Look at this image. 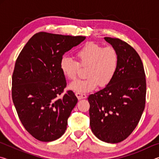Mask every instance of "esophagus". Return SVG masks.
<instances>
[{"label":"esophagus","instance_id":"obj_1","mask_svg":"<svg viewBox=\"0 0 159 159\" xmlns=\"http://www.w3.org/2000/svg\"><path fill=\"white\" fill-rule=\"evenodd\" d=\"M76 95L79 99H84L87 98V95H85V93H82L80 92H76Z\"/></svg>","mask_w":159,"mask_h":159}]
</instances>
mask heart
Here are the masks:
<instances>
[{
	"mask_svg": "<svg viewBox=\"0 0 159 159\" xmlns=\"http://www.w3.org/2000/svg\"><path fill=\"white\" fill-rule=\"evenodd\" d=\"M76 61L64 56L60 62V68L64 76L69 80H76L80 67L86 68L83 80H77L70 85V88L80 93L92 91L99 85L107 87L112 82L116 74L119 56L113 47H103L93 42L86 43L74 54Z\"/></svg>",
	"mask_w": 159,
	"mask_h": 159,
	"instance_id": "obj_1",
	"label": "heart"
}]
</instances>
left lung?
<instances>
[{
	"instance_id": "obj_1",
	"label": "left lung",
	"mask_w": 159,
	"mask_h": 159,
	"mask_svg": "<svg viewBox=\"0 0 159 159\" xmlns=\"http://www.w3.org/2000/svg\"><path fill=\"white\" fill-rule=\"evenodd\" d=\"M117 50L119 62L109 85L88 97L90 125L95 135L108 143L124 140L138 125L146 102V78L141 58L128 43L104 37Z\"/></svg>"
}]
</instances>
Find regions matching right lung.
<instances>
[{
    "instance_id": "right-lung-1",
    "label": "right lung",
    "mask_w": 159,
    "mask_h": 159,
    "mask_svg": "<svg viewBox=\"0 0 159 159\" xmlns=\"http://www.w3.org/2000/svg\"><path fill=\"white\" fill-rule=\"evenodd\" d=\"M85 37L39 32L20 53L12 77V98L24 127L42 142L57 139L66 130L67 120L78 102L67 90L60 62L64 53Z\"/></svg>"
}]
</instances>
